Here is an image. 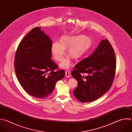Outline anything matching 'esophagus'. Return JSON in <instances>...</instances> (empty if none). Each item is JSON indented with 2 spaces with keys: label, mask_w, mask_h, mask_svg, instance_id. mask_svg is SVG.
Wrapping results in <instances>:
<instances>
[{
  "label": "esophagus",
  "mask_w": 132,
  "mask_h": 132,
  "mask_svg": "<svg viewBox=\"0 0 132 132\" xmlns=\"http://www.w3.org/2000/svg\"><path fill=\"white\" fill-rule=\"evenodd\" d=\"M65 76L66 77H69L70 76V72L69 70H67L65 73Z\"/></svg>",
  "instance_id": "obj_1"
}]
</instances>
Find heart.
I'll return each mask as SVG.
<instances>
[{"label": "heart", "mask_w": 132, "mask_h": 132, "mask_svg": "<svg viewBox=\"0 0 132 132\" xmlns=\"http://www.w3.org/2000/svg\"><path fill=\"white\" fill-rule=\"evenodd\" d=\"M92 44L91 39L82 36H63L60 41H54L51 46V53L54 58L61 61L65 54V48L69 47L68 53L71 57L77 59L82 57L90 48ZM71 65V59L67 57L60 64V67L68 69Z\"/></svg>", "instance_id": "b5f03b06"}]
</instances>
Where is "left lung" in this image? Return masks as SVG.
Masks as SVG:
<instances>
[{
  "instance_id": "1",
  "label": "left lung",
  "mask_w": 132,
  "mask_h": 132,
  "mask_svg": "<svg viewBox=\"0 0 132 132\" xmlns=\"http://www.w3.org/2000/svg\"><path fill=\"white\" fill-rule=\"evenodd\" d=\"M116 68L114 52L108 40H103L92 55L77 63L71 72L78 82L73 90L75 97L82 103L101 97L111 86Z\"/></svg>"
}]
</instances>
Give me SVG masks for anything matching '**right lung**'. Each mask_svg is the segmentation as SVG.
<instances>
[{
  "instance_id": "1",
  "label": "right lung",
  "mask_w": 132,
  "mask_h": 132,
  "mask_svg": "<svg viewBox=\"0 0 132 132\" xmlns=\"http://www.w3.org/2000/svg\"><path fill=\"white\" fill-rule=\"evenodd\" d=\"M51 38L37 27L33 28L20 43L15 56L17 78L24 90L38 98L50 96L57 81L65 76L62 70L52 61Z\"/></svg>"
}]
</instances>
